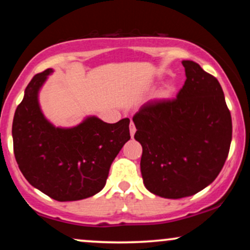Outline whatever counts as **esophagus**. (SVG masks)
Masks as SVG:
<instances>
[{
	"label": "esophagus",
	"instance_id": "obj_1",
	"mask_svg": "<svg viewBox=\"0 0 250 250\" xmlns=\"http://www.w3.org/2000/svg\"><path fill=\"white\" fill-rule=\"evenodd\" d=\"M129 131H130L131 137H133L134 134H135V131H136V128H135V125H134L133 121H131L130 125H129Z\"/></svg>",
	"mask_w": 250,
	"mask_h": 250
}]
</instances>
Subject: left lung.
<instances>
[{"mask_svg": "<svg viewBox=\"0 0 250 250\" xmlns=\"http://www.w3.org/2000/svg\"><path fill=\"white\" fill-rule=\"evenodd\" d=\"M182 64L187 80L176 99L149 101L133 116L143 183L166 199L191 196L210 185L228 157L233 134L216 77L194 61Z\"/></svg>", "mask_w": 250, "mask_h": 250, "instance_id": "left-lung-1", "label": "left lung"}]
</instances>
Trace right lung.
Here are the masks:
<instances>
[{
  "label": "right lung",
  "instance_id": "add662e5",
  "mask_svg": "<svg viewBox=\"0 0 250 250\" xmlns=\"http://www.w3.org/2000/svg\"><path fill=\"white\" fill-rule=\"evenodd\" d=\"M51 69L27 85L13 121L14 154L33 187L64 202L87 199L104 187L109 168L130 139L128 117L105 123L89 117L70 129L55 128L43 116L37 93Z\"/></svg>",
  "mask_w": 250,
  "mask_h": 250
}]
</instances>
